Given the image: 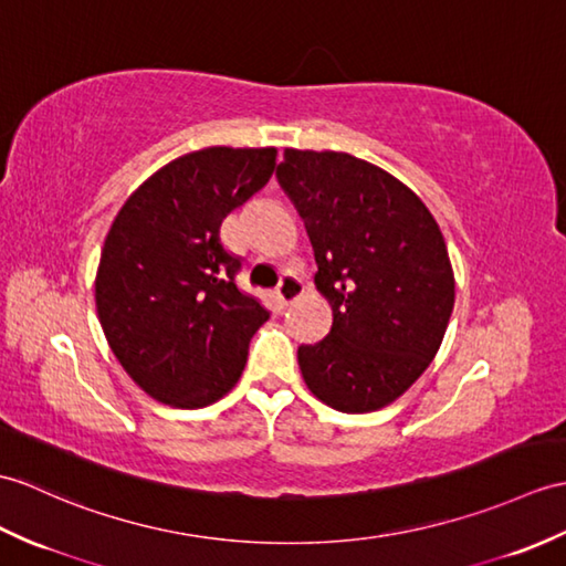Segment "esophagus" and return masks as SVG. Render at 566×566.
Wrapping results in <instances>:
<instances>
[{
  "instance_id": "34e87169",
  "label": "esophagus",
  "mask_w": 566,
  "mask_h": 566,
  "mask_svg": "<svg viewBox=\"0 0 566 566\" xmlns=\"http://www.w3.org/2000/svg\"><path fill=\"white\" fill-rule=\"evenodd\" d=\"M301 294H304V284H301L298 277H294V274H284L280 286H277V298L282 306H289L292 301H296Z\"/></svg>"
}]
</instances>
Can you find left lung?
<instances>
[{"mask_svg": "<svg viewBox=\"0 0 566 566\" xmlns=\"http://www.w3.org/2000/svg\"><path fill=\"white\" fill-rule=\"evenodd\" d=\"M277 180L333 308L331 333L298 347L301 376L333 410H380L427 371L449 327L455 277L439 223L405 182L345 151L284 149Z\"/></svg>", "mask_w": 566, "mask_h": 566, "instance_id": "obj_1", "label": "left lung"}]
</instances>
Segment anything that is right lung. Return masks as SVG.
<instances>
[{"instance_id": "1", "label": "right lung", "mask_w": 566, "mask_h": 566, "mask_svg": "<svg viewBox=\"0 0 566 566\" xmlns=\"http://www.w3.org/2000/svg\"><path fill=\"white\" fill-rule=\"evenodd\" d=\"M274 166V147L190 151L117 212L96 270V311L117 361L149 398L197 410L239 384L270 313L235 286L241 260L223 251L219 229Z\"/></svg>"}]
</instances>
